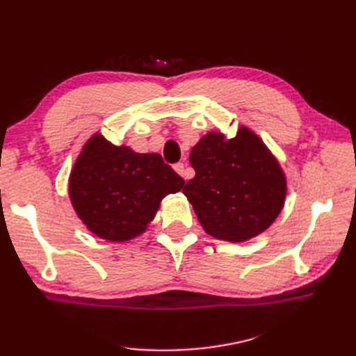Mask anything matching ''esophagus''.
Returning <instances> with one entry per match:
<instances>
[{
	"label": "esophagus",
	"instance_id": "esophagus-1",
	"mask_svg": "<svg viewBox=\"0 0 356 356\" xmlns=\"http://www.w3.org/2000/svg\"><path fill=\"white\" fill-rule=\"evenodd\" d=\"M174 169H175L177 174H179L182 178L187 179V174H186V165L182 163V161H178V163H175V165H174Z\"/></svg>",
	"mask_w": 356,
	"mask_h": 356
}]
</instances>
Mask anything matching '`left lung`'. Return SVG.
<instances>
[{
	"label": "left lung",
	"mask_w": 356,
	"mask_h": 356,
	"mask_svg": "<svg viewBox=\"0 0 356 356\" xmlns=\"http://www.w3.org/2000/svg\"><path fill=\"white\" fill-rule=\"evenodd\" d=\"M196 175L182 193L208 234L243 242L270 227L284 208L286 179L276 159L250 129L234 138L209 132L193 147Z\"/></svg>",
	"instance_id": "8db88e82"
}]
</instances>
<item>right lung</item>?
<instances>
[{
	"label": "right lung",
	"instance_id": "1",
	"mask_svg": "<svg viewBox=\"0 0 356 356\" xmlns=\"http://www.w3.org/2000/svg\"><path fill=\"white\" fill-rule=\"evenodd\" d=\"M184 186L157 153H135L96 134L71 170L70 197L92 233L111 242L141 234L166 195Z\"/></svg>",
	"mask_w": 356,
	"mask_h": 356
}]
</instances>
